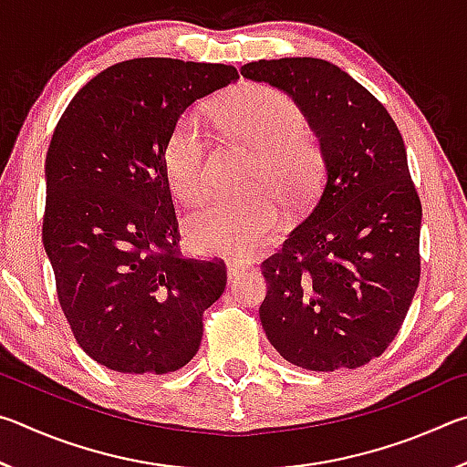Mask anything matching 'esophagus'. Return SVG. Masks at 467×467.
I'll list each match as a JSON object with an SVG mask.
<instances>
[{
  "mask_svg": "<svg viewBox=\"0 0 467 467\" xmlns=\"http://www.w3.org/2000/svg\"><path fill=\"white\" fill-rule=\"evenodd\" d=\"M244 270H247V267H244L243 264H231V265H228V278L236 280Z\"/></svg>",
  "mask_w": 467,
  "mask_h": 467,
  "instance_id": "1",
  "label": "esophagus"
}]
</instances>
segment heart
<instances>
[{
	"label": "heart",
	"mask_w": 467,
	"mask_h": 467,
	"mask_svg": "<svg viewBox=\"0 0 467 467\" xmlns=\"http://www.w3.org/2000/svg\"><path fill=\"white\" fill-rule=\"evenodd\" d=\"M228 136L255 152L249 172L251 192L210 197L185 220V233L203 255L243 257L262 244L278 224V202L300 208L319 183L321 156L305 130V113L286 92L247 84L218 105ZM164 169L175 193L197 202L208 192V140L197 110H187L172 125L164 144Z\"/></svg>",
	"instance_id": "heart-1"
}]
</instances>
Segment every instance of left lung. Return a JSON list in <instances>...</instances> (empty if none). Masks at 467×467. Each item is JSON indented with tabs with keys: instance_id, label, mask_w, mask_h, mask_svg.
Returning <instances> with one entry per match:
<instances>
[{
	"instance_id": "1",
	"label": "left lung",
	"mask_w": 467,
	"mask_h": 467,
	"mask_svg": "<svg viewBox=\"0 0 467 467\" xmlns=\"http://www.w3.org/2000/svg\"><path fill=\"white\" fill-rule=\"evenodd\" d=\"M241 74L298 102L326 164L311 208L262 264L265 336L306 370L367 365L398 336L420 282L422 203L404 138L381 102L326 59H259Z\"/></svg>"
}]
</instances>
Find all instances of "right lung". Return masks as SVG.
Masks as SVG:
<instances>
[{
  "mask_svg": "<svg viewBox=\"0 0 467 467\" xmlns=\"http://www.w3.org/2000/svg\"><path fill=\"white\" fill-rule=\"evenodd\" d=\"M239 80L224 63H115L63 110L47 152L43 244L76 342L117 373L164 375L200 350L223 259L181 255L164 144L197 99Z\"/></svg>",
  "mask_w": 467,
  "mask_h": 467,
  "instance_id": "1",
  "label": "right lung"
}]
</instances>
